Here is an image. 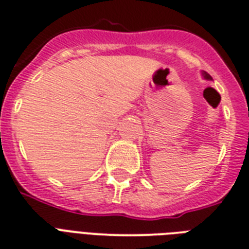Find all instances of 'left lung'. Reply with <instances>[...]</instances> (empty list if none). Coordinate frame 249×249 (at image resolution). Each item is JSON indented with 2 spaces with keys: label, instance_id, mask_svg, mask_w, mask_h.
Listing matches in <instances>:
<instances>
[{
  "label": "left lung",
  "instance_id": "obj_1",
  "mask_svg": "<svg viewBox=\"0 0 249 249\" xmlns=\"http://www.w3.org/2000/svg\"><path fill=\"white\" fill-rule=\"evenodd\" d=\"M202 74H203V77L206 79H212V77H211L210 74H208V73H207V71H203V73H202Z\"/></svg>",
  "mask_w": 249,
  "mask_h": 249
}]
</instances>
